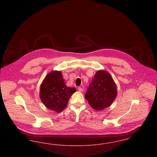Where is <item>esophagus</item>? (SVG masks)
I'll use <instances>...</instances> for the list:
<instances>
[{
    "label": "esophagus",
    "instance_id": "34e87169",
    "mask_svg": "<svg viewBox=\"0 0 157 157\" xmlns=\"http://www.w3.org/2000/svg\"><path fill=\"white\" fill-rule=\"evenodd\" d=\"M78 91H79V92H82V90H83V89H82L81 87H78Z\"/></svg>",
    "mask_w": 157,
    "mask_h": 157
}]
</instances>
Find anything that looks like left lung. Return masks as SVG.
<instances>
[{"instance_id":"left-lung-1","label":"left lung","mask_w":157,"mask_h":157,"mask_svg":"<svg viewBox=\"0 0 157 157\" xmlns=\"http://www.w3.org/2000/svg\"><path fill=\"white\" fill-rule=\"evenodd\" d=\"M117 94L116 85L111 76L101 70L94 76L85 97L92 108L101 111L112 104Z\"/></svg>"}]
</instances>
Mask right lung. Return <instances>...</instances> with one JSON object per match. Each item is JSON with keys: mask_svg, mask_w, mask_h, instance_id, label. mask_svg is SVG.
Segmentation results:
<instances>
[{"mask_svg": "<svg viewBox=\"0 0 157 157\" xmlns=\"http://www.w3.org/2000/svg\"><path fill=\"white\" fill-rule=\"evenodd\" d=\"M76 90L75 88L67 86L60 71H53L47 75L41 84L40 97L48 109L60 112L66 108Z\"/></svg>", "mask_w": 157, "mask_h": 157, "instance_id": "right-lung-1", "label": "right lung"}]
</instances>
